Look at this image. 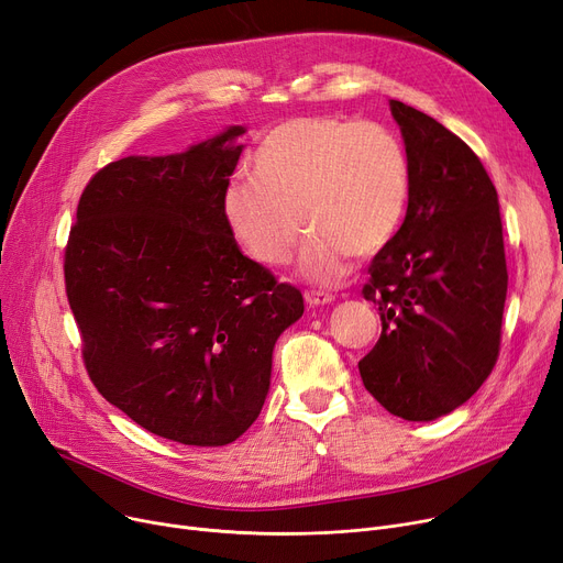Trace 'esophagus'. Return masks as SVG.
<instances>
[{
    "mask_svg": "<svg viewBox=\"0 0 563 563\" xmlns=\"http://www.w3.org/2000/svg\"><path fill=\"white\" fill-rule=\"evenodd\" d=\"M305 300L309 307H323V305H332L334 296H330V292H320V290H309V292H305Z\"/></svg>",
    "mask_w": 563,
    "mask_h": 563,
    "instance_id": "1",
    "label": "esophagus"
}]
</instances>
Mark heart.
Listing matches in <instances>:
<instances>
[{
    "mask_svg": "<svg viewBox=\"0 0 563 563\" xmlns=\"http://www.w3.org/2000/svg\"><path fill=\"white\" fill-rule=\"evenodd\" d=\"M410 195V163L380 123L300 117L273 128L252 155L250 178L222 195V218L250 258L265 267L290 261L302 227V275L339 284L351 254H378L396 235Z\"/></svg>",
    "mask_w": 563,
    "mask_h": 563,
    "instance_id": "heart-1",
    "label": "heart"
}]
</instances>
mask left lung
<instances>
[{"label": "left lung", "mask_w": 563, "mask_h": 563, "mask_svg": "<svg viewBox=\"0 0 563 563\" xmlns=\"http://www.w3.org/2000/svg\"><path fill=\"white\" fill-rule=\"evenodd\" d=\"M389 110L408 153L410 195L362 290L378 305L383 334L360 376L394 417L433 421L461 408L499 355L508 286L499 199L461 137L400 100Z\"/></svg>", "instance_id": "8db88e82"}]
</instances>
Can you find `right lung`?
Instances as JSON below:
<instances>
[{
	"instance_id": "1",
	"label": "right lung",
	"mask_w": 563,
	"mask_h": 563,
	"mask_svg": "<svg viewBox=\"0 0 563 563\" xmlns=\"http://www.w3.org/2000/svg\"><path fill=\"white\" fill-rule=\"evenodd\" d=\"M100 169L77 206L66 292L96 389L148 433L224 446L256 421L302 292L243 256L222 218L245 135Z\"/></svg>"
}]
</instances>
